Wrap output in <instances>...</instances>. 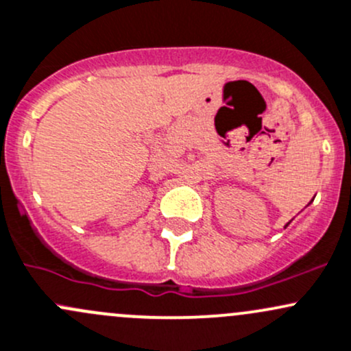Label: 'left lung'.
Here are the masks:
<instances>
[{"label": "left lung", "instance_id": "1", "mask_svg": "<svg viewBox=\"0 0 351 351\" xmlns=\"http://www.w3.org/2000/svg\"><path fill=\"white\" fill-rule=\"evenodd\" d=\"M287 225H289V223H287ZM287 225H286V227H287Z\"/></svg>", "mask_w": 351, "mask_h": 351}]
</instances>
